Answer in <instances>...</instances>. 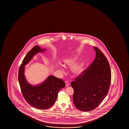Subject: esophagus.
Masks as SVG:
<instances>
[{
    "label": "esophagus",
    "instance_id": "1",
    "mask_svg": "<svg viewBox=\"0 0 129 129\" xmlns=\"http://www.w3.org/2000/svg\"><path fill=\"white\" fill-rule=\"evenodd\" d=\"M65 84H66V86L67 87L69 85V82L68 81H65Z\"/></svg>",
    "mask_w": 129,
    "mask_h": 129
}]
</instances>
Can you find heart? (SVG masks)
<instances>
[{"instance_id":"obj_1","label":"heart","mask_w":129,"mask_h":129,"mask_svg":"<svg viewBox=\"0 0 129 129\" xmlns=\"http://www.w3.org/2000/svg\"><path fill=\"white\" fill-rule=\"evenodd\" d=\"M77 58V57H74L72 58L65 59L64 61V65L69 67H72L74 65V64L75 63ZM84 67V64L83 62H81L77 64L73 67V73L76 75L80 74L83 71ZM60 68L61 70L62 71V67H60Z\"/></svg>"}]
</instances>
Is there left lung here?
I'll use <instances>...</instances> for the list:
<instances>
[{"label":"left lung","mask_w":129,"mask_h":129,"mask_svg":"<svg viewBox=\"0 0 129 129\" xmlns=\"http://www.w3.org/2000/svg\"><path fill=\"white\" fill-rule=\"evenodd\" d=\"M96 57L75 81L71 82L73 101L78 109L90 111L95 109L108 94L111 81L109 64L104 54L94 47Z\"/></svg>","instance_id":"obj_1"}]
</instances>
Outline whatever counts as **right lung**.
<instances>
[{
    "label": "right lung",
    "mask_w": 129,
    "mask_h": 129,
    "mask_svg": "<svg viewBox=\"0 0 129 129\" xmlns=\"http://www.w3.org/2000/svg\"><path fill=\"white\" fill-rule=\"evenodd\" d=\"M46 50L39 46H34L24 58L18 72V81L25 101L33 107L41 110L51 107L56 100L59 91L65 87L63 81L53 75H50L38 85H31L27 81L24 74L25 66L35 55Z\"/></svg>",
    "instance_id": "right-lung-1"
}]
</instances>
